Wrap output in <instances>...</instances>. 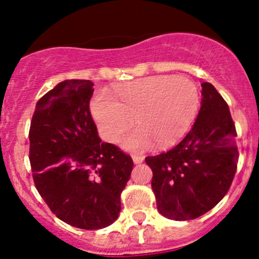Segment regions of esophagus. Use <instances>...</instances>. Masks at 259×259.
<instances>
[{"mask_svg": "<svg viewBox=\"0 0 259 259\" xmlns=\"http://www.w3.org/2000/svg\"><path fill=\"white\" fill-rule=\"evenodd\" d=\"M133 160H134V163H135V164H140V163L144 162V157L139 156V154H134Z\"/></svg>", "mask_w": 259, "mask_h": 259, "instance_id": "obj_1", "label": "esophagus"}]
</instances>
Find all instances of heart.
<instances>
[{
	"instance_id": "b5f03b06",
	"label": "heart",
	"mask_w": 259,
	"mask_h": 259,
	"mask_svg": "<svg viewBox=\"0 0 259 259\" xmlns=\"http://www.w3.org/2000/svg\"><path fill=\"white\" fill-rule=\"evenodd\" d=\"M91 113L102 138L117 142L133 125L138 129L123 140L130 151L173 145L187 133L200 108V91L183 76L154 75L135 80L114 90L101 91L91 101Z\"/></svg>"
}]
</instances>
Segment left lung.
<instances>
[{"mask_svg": "<svg viewBox=\"0 0 259 259\" xmlns=\"http://www.w3.org/2000/svg\"><path fill=\"white\" fill-rule=\"evenodd\" d=\"M194 126L177 146L146 157L152 169L157 209L174 221H191L221 202L236 173L239 151L229 106L215 88L202 82Z\"/></svg>", "mask_w": 259, "mask_h": 259, "instance_id": "left-lung-1", "label": "left lung"}]
</instances>
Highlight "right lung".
<instances>
[{
	"label": "right lung",
	"mask_w": 259,
	"mask_h": 259,
	"mask_svg": "<svg viewBox=\"0 0 259 259\" xmlns=\"http://www.w3.org/2000/svg\"><path fill=\"white\" fill-rule=\"evenodd\" d=\"M94 82L64 80L37 101L29 140L32 178L57 218L86 230L117 221L134 163L102 142L90 113Z\"/></svg>",
	"instance_id": "obj_1"
}]
</instances>
